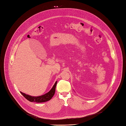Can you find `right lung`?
Segmentation results:
<instances>
[{
  "instance_id": "right-lung-1",
  "label": "right lung",
  "mask_w": 126,
  "mask_h": 126,
  "mask_svg": "<svg viewBox=\"0 0 126 126\" xmlns=\"http://www.w3.org/2000/svg\"><path fill=\"white\" fill-rule=\"evenodd\" d=\"M57 81H56L54 85L53 86L52 88L51 89V90L48 92L47 93H45L44 95L39 96H32L26 94L24 93H23L22 92H20L24 96V97L29 101L30 102H34L37 103H40V102H44L46 101H47L48 100H50L53 95H54L55 91V88L57 84Z\"/></svg>"
}]
</instances>
